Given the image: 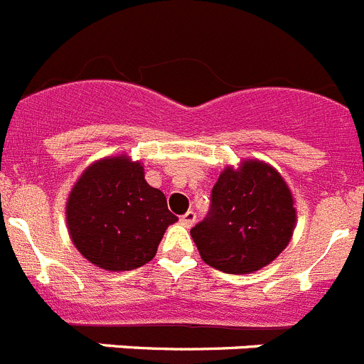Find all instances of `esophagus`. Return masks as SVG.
I'll return each instance as SVG.
<instances>
[{"mask_svg": "<svg viewBox=\"0 0 364 364\" xmlns=\"http://www.w3.org/2000/svg\"><path fill=\"white\" fill-rule=\"evenodd\" d=\"M195 220H197V213H195V211H188V213H184L180 217V222H182L186 228H191L193 224H195Z\"/></svg>", "mask_w": 364, "mask_h": 364, "instance_id": "obj_1", "label": "esophagus"}]
</instances>
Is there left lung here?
I'll use <instances>...</instances> for the list:
<instances>
[{
	"label": "left lung",
	"mask_w": 364,
	"mask_h": 364,
	"mask_svg": "<svg viewBox=\"0 0 364 364\" xmlns=\"http://www.w3.org/2000/svg\"><path fill=\"white\" fill-rule=\"evenodd\" d=\"M297 211L284 178L269 164L226 167L211 189V208L191 230L205 264L253 273L277 259L294 235Z\"/></svg>",
	"instance_id": "obj_1"
}]
</instances>
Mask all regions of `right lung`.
<instances>
[{"mask_svg": "<svg viewBox=\"0 0 364 364\" xmlns=\"http://www.w3.org/2000/svg\"><path fill=\"white\" fill-rule=\"evenodd\" d=\"M65 217L76 250L107 272L147 264L167 226L178 220L164 193L146 182L142 164L125 154L87 167L70 191Z\"/></svg>", "mask_w": 364, "mask_h": 364, "instance_id": "obj_1", "label": "right lung"}]
</instances>
